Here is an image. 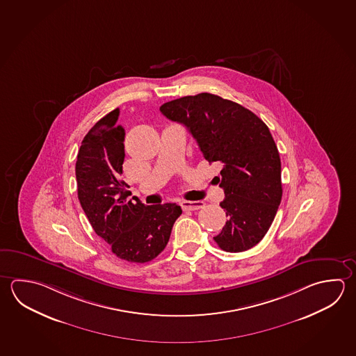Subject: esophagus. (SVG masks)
Here are the masks:
<instances>
[{
	"instance_id": "esophagus-1",
	"label": "esophagus",
	"mask_w": 356,
	"mask_h": 356,
	"mask_svg": "<svg viewBox=\"0 0 356 356\" xmlns=\"http://www.w3.org/2000/svg\"><path fill=\"white\" fill-rule=\"evenodd\" d=\"M181 206L184 211H197L204 207V203L202 201H181Z\"/></svg>"
}]
</instances>
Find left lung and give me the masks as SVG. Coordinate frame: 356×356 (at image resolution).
<instances>
[{
	"instance_id": "8db88e82",
	"label": "left lung",
	"mask_w": 356,
	"mask_h": 356,
	"mask_svg": "<svg viewBox=\"0 0 356 356\" xmlns=\"http://www.w3.org/2000/svg\"><path fill=\"white\" fill-rule=\"evenodd\" d=\"M181 123L203 156L222 167L217 183L228 220L216 243L226 252L256 246L271 227L282 198L281 161L268 127L251 110L209 92L175 99L161 106Z\"/></svg>"
}]
</instances>
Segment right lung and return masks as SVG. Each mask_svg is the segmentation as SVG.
<instances>
[{"label":"right lung","mask_w":356,"mask_h":356,"mask_svg":"<svg viewBox=\"0 0 356 356\" xmlns=\"http://www.w3.org/2000/svg\"><path fill=\"white\" fill-rule=\"evenodd\" d=\"M119 109L102 118L84 136L75 165L78 198L91 227L119 259L134 264L154 259L168 243L181 214L175 203L145 206L128 200L123 175L124 136Z\"/></svg>","instance_id":"obj_1"}]
</instances>
